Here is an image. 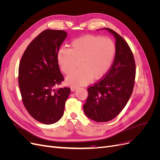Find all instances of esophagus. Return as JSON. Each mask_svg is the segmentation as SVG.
<instances>
[{
  "mask_svg": "<svg viewBox=\"0 0 160 160\" xmlns=\"http://www.w3.org/2000/svg\"><path fill=\"white\" fill-rule=\"evenodd\" d=\"M77 87H75V86H71V91H74L75 89H77Z\"/></svg>",
  "mask_w": 160,
  "mask_h": 160,
  "instance_id": "1",
  "label": "esophagus"
}]
</instances>
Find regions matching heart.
I'll return each mask as SVG.
<instances>
[{
    "mask_svg": "<svg viewBox=\"0 0 160 160\" xmlns=\"http://www.w3.org/2000/svg\"><path fill=\"white\" fill-rule=\"evenodd\" d=\"M71 49L62 47L57 54L61 70L69 75L80 61L81 69L67 77V83L71 86L88 83L91 78L99 79L108 72L112 64L115 46L109 38L87 35L72 41Z\"/></svg>",
    "mask_w": 160,
    "mask_h": 160,
    "instance_id": "b5f03b06",
    "label": "heart"
}]
</instances>
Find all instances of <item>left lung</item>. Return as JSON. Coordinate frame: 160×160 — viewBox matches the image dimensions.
<instances>
[{"label":"left lung","mask_w":160,"mask_h":160,"mask_svg":"<svg viewBox=\"0 0 160 160\" xmlns=\"http://www.w3.org/2000/svg\"><path fill=\"white\" fill-rule=\"evenodd\" d=\"M104 28L115 38L114 61L102 79L88 88V97L83 105L85 115L97 122H109L123 110L132 94L136 69L127 42L112 29Z\"/></svg>","instance_id":"obj_1"}]
</instances>
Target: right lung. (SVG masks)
I'll return each mask as SVG.
<instances>
[{
    "mask_svg": "<svg viewBox=\"0 0 160 160\" xmlns=\"http://www.w3.org/2000/svg\"><path fill=\"white\" fill-rule=\"evenodd\" d=\"M67 36L64 31H43L27 47L19 64L18 85L24 106L34 119L47 125L62 118L71 93L69 88L55 89L64 81L57 54Z\"/></svg>",
    "mask_w": 160,
    "mask_h": 160,
    "instance_id": "add662e5",
    "label": "right lung"
}]
</instances>
